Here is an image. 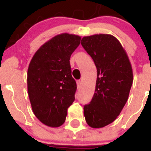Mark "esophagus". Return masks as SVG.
I'll use <instances>...</instances> for the list:
<instances>
[{
    "label": "esophagus",
    "mask_w": 151,
    "mask_h": 151,
    "mask_svg": "<svg viewBox=\"0 0 151 151\" xmlns=\"http://www.w3.org/2000/svg\"><path fill=\"white\" fill-rule=\"evenodd\" d=\"M77 88L80 89L81 88V85H82V82L80 80H77Z\"/></svg>",
    "instance_id": "esophagus-1"
}]
</instances>
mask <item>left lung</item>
Wrapping results in <instances>:
<instances>
[{"mask_svg":"<svg viewBox=\"0 0 151 151\" xmlns=\"http://www.w3.org/2000/svg\"><path fill=\"white\" fill-rule=\"evenodd\" d=\"M81 45L97 68L96 90L89 104L84 106L88 126L102 128L113 122L129 98L133 71L126 50L110 34L84 36Z\"/></svg>","mask_w":151,"mask_h":151,"instance_id":"8db88e82","label":"left lung"}]
</instances>
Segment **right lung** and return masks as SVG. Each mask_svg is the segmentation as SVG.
Listing matches in <instances>:
<instances>
[{
  "label": "right lung",
  "instance_id": "add662e5",
  "mask_svg": "<svg viewBox=\"0 0 151 151\" xmlns=\"http://www.w3.org/2000/svg\"><path fill=\"white\" fill-rule=\"evenodd\" d=\"M81 37L61 33L44 44L34 54L28 69V92L32 110L42 123L59 127L66 121L77 84L71 76L70 57Z\"/></svg>",
  "mask_w": 151,
  "mask_h": 151
}]
</instances>
